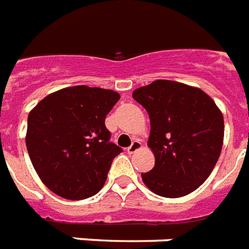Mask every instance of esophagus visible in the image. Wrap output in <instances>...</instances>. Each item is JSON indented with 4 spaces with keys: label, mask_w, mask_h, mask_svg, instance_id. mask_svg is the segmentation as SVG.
<instances>
[{
    "label": "esophagus",
    "mask_w": 249,
    "mask_h": 249,
    "mask_svg": "<svg viewBox=\"0 0 249 249\" xmlns=\"http://www.w3.org/2000/svg\"><path fill=\"white\" fill-rule=\"evenodd\" d=\"M141 148V142L139 140H134L132 141V144L127 148V152L130 153V154H132V153H135L136 150H139V149Z\"/></svg>",
    "instance_id": "esophagus-1"
}]
</instances>
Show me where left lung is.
<instances>
[{
	"mask_svg": "<svg viewBox=\"0 0 249 249\" xmlns=\"http://www.w3.org/2000/svg\"><path fill=\"white\" fill-rule=\"evenodd\" d=\"M132 97L146 109L156 164L141 174L157 196L180 198L203 184L217 163L224 141V117L206 92L158 79L136 89Z\"/></svg>",
	"mask_w": 249,
	"mask_h": 249,
	"instance_id": "1",
	"label": "left lung"
}]
</instances>
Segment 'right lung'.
Wrapping results in <instances>:
<instances>
[{"mask_svg":"<svg viewBox=\"0 0 249 249\" xmlns=\"http://www.w3.org/2000/svg\"><path fill=\"white\" fill-rule=\"evenodd\" d=\"M119 97L99 87H68L50 93L29 113L28 154L51 192L79 200L103 188L113 159L122 152L105 127Z\"/></svg>","mask_w":249,"mask_h":249,"instance_id":"1","label":"right lung"}]
</instances>
